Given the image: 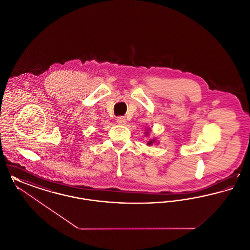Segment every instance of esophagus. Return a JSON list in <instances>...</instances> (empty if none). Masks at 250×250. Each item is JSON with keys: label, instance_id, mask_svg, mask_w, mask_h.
Returning <instances> with one entry per match:
<instances>
[{"label": "esophagus", "instance_id": "esophagus-1", "mask_svg": "<svg viewBox=\"0 0 250 250\" xmlns=\"http://www.w3.org/2000/svg\"><path fill=\"white\" fill-rule=\"evenodd\" d=\"M116 122H117L119 125H125V124L126 123V120H125V117H123V116H119V117H117Z\"/></svg>", "mask_w": 250, "mask_h": 250}]
</instances>
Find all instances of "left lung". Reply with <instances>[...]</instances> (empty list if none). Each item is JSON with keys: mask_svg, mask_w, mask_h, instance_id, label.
Returning a JSON list of instances; mask_svg holds the SVG:
<instances>
[{"mask_svg": "<svg viewBox=\"0 0 250 250\" xmlns=\"http://www.w3.org/2000/svg\"><path fill=\"white\" fill-rule=\"evenodd\" d=\"M152 143H153V142H152V141H151V142H149V143H148V144H149V145H150V144H152Z\"/></svg>", "mask_w": 250, "mask_h": 250, "instance_id": "left-lung-1", "label": "left lung"}]
</instances>
